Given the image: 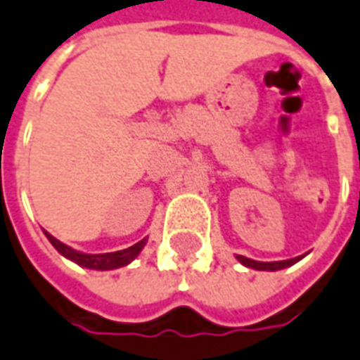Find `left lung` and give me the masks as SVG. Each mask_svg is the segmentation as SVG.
<instances>
[{
  "instance_id": "1",
  "label": "left lung",
  "mask_w": 360,
  "mask_h": 360,
  "mask_svg": "<svg viewBox=\"0 0 360 360\" xmlns=\"http://www.w3.org/2000/svg\"><path fill=\"white\" fill-rule=\"evenodd\" d=\"M238 260H240L244 266H248V268H254V270H282V268H288V266H292L295 264L300 258H292V260H282V262H256V260H250V258H246V256H236Z\"/></svg>"
}]
</instances>
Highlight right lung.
Instances as JSON below:
<instances>
[{
    "label": "right lung",
    "mask_w": 360,
    "mask_h": 360,
    "mask_svg": "<svg viewBox=\"0 0 360 360\" xmlns=\"http://www.w3.org/2000/svg\"><path fill=\"white\" fill-rule=\"evenodd\" d=\"M45 236L63 256H67L68 260L77 262L78 266L90 268V270H114V268H122V266H126V264L131 262L139 252H141V248L146 246V240H139L138 244L129 246L126 250L110 252V254H82V252L72 250L70 246L58 242L57 238L51 236L49 232H45Z\"/></svg>",
    "instance_id": "obj_1"
}]
</instances>
